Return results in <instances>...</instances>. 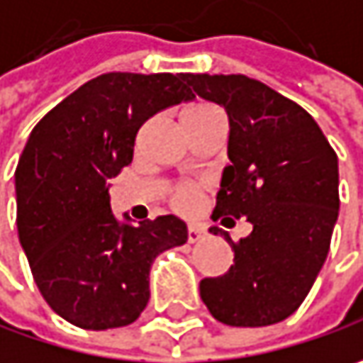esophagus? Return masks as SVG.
Here are the masks:
<instances>
[{
  "label": "esophagus",
  "instance_id": "34e87169",
  "mask_svg": "<svg viewBox=\"0 0 363 363\" xmlns=\"http://www.w3.org/2000/svg\"><path fill=\"white\" fill-rule=\"evenodd\" d=\"M203 235H206L203 227H199V225H191V227H189V244H197V242H201V240H203Z\"/></svg>",
  "mask_w": 363,
  "mask_h": 363
}]
</instances>
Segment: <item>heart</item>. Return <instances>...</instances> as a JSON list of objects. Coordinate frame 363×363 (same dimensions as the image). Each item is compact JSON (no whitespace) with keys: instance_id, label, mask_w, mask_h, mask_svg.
Listing matches in <instances>:
<instances>
[{"instance_id":"b5f03b06","label":"heart","mask_w":363,"mask_h":363,"mask_svg":"<svg viewBox=\"0 0 363 363\" xmlns=\"http://www.w3.org/2000/svg\"><path fill=\"white\" fill-rule=\"evenodd\" d=\"M203 111H212V107H203V105H197V107H189L184 111L182 117L186 115H195V113H203ZM201 197V186L199 184H181L179 189H174V195H172V201L174 206L181 210V212H193L197 201Z\"/></svg>"}]
</instances>
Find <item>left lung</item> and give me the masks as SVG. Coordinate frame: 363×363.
<instances>
[{"label":"left lung","mask_w":363,"mask_h":363,"mask_svg":"<svg viewBox=\"0 0 363 363\" xmlns=\"http://www.w3.org/2000/svg\"><path fill=\"white\" fill-rule=\"evenodd\" d=\"M197 96L229 117V166L212 218H246L252 233L238 244L225 275L199 281L210 313L227 324L260 328L292 315L309 294L338 218V157L315 119L246 75L186 73Z\"/></svg>","instance_id":"8db88e82"}]
</instances>
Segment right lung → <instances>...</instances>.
<instances>
[{"label":"right lung","instance_id":"add662e5","mask_svg":"<svg viewBox=\"0 0 363 363\" xmlns=\"http://www.w3.org/2000/svg\"><path fill=\"white\" fill-rule=\"evenodd\" d=\"M191 99L184 73H107L33 128L14 174L18 240L41 296L69 324L136 322L149 303L153 260L186 242L174 214L119 223L109 186L132 162L138 128Z\"/></svg>","mask_w":363,"mask_h":363}]
</instances>
